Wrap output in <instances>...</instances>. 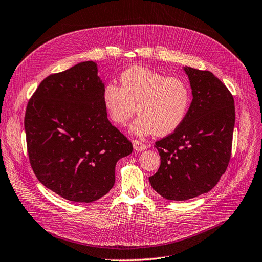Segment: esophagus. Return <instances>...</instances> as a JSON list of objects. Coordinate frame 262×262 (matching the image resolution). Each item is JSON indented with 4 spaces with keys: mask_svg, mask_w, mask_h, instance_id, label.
<instances>
[{
    "mask_svg": "<svg viewBox=\"0 0 262 262\" xmlns=\"http://www.w3.org/2000/svg\"><path fill=\"white\" fill-rule=\"evenodd\" d=\"M133 146H134V149L136 151H143L148 148L145 143L139 141V140H133Z\"/></svg>",
    "mask_w": 262,
    "mask_h": 262,
    "instance_id": "1",
    "label": "esophagus"
}]
</instances>
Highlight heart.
I'll use <instances>...</instances> for the list:
<instances>
[{
    "label": "heart",
    "mask_w": 262,
    "mask_h": 262,
    "mask_svg": "<svg viewBox=\"0 0 262 262\" xmlns=\"http://www.w3.org/2000/svg\"><path fill=\"white\" fill-rule=\"evenodd\" d=\"M102 101L115 124L126 125L137 110L139 116L132 126L135 135L165 136L184 122L191 95L182 78L166 77L146 67H130L120 76V87L107 83L103 88Z\"/></svg>",
    "instance_id": "1"
}]
</instances>
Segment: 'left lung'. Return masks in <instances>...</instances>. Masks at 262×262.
Masks as SVG:
<instances>
[{"label": "left lung", "instance_id": "left-lung-1", "mask_svg": "<svg viewBox=\"0 0 262 262\" xmlns=\"http://www.w3.org/2000/svg\"><path fill=\"white\" fill-rule=\"evenodd\" d=\"M192 101L179 128L156 142L161 157L149 177L152 188L168 200L195 198L212 189L229 165L235 125L231 92L209 71L183 67Z\"/></svg>", "mask_w": 262, "mask_h": 262}]
</instances>
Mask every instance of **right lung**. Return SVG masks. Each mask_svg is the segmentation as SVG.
I'll list each match as a JSON object with an SVG mask.
<instances>
[{
	"instance_id": "1",
	"label": "right lung",
	"mask_w": 262,
	"mask_h": 262,
	"mask_svg": "<svg viewBox=\"0 0 262 262\" xmlns=\"http://www.w3.org/2000/svg\"><path fill=\"white\" fill-rule=\"evenodd\" d=\"M104 83L92 61L41 81L25 115L27 149L37 179L75 202L103 197L115 183V165L133 145L107 120Z\"/></svg>"
}]
</instances>
